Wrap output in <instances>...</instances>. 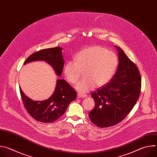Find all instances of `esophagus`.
<instances>
[{
  "mask_svg": "<svg viewBox=\"0 0 157 157\" xmlns=\"http://www.w3.org/2000/svg\"><path fill=\"white\" fill-rule=\"evenodd\" d=\"M78 97L79 98H86L87 96L86 94H81V93H78L77 94Z\"/></svg>",
  "mask_w": 157,
  "mask_h": 157,
  "instance_id": "esophagus-1",
  "label": "esophagus"
}]
</instances>
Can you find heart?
Returning <instances> with one entry per match:
<instances>
[{
    "label": "heart",
    "mask_w": 157,
    "mask_h": 157,
    "mask_svg": "<svg viewBox=\"0 0 157 157\" xmlns=\"http://www.w3.org/2000/svg\"><path fill=\"white\" fill-rule=\"evenodd\" d=\"M75 61L67 62L64 68L66 80L76 83L84 72V78L75 87L79 92L85 93L96 86L102 87L113 78L118 66V58L113 52L100 46H93L79 52Z\"/></svg>",
    "instance_id": "heart-1"
}]
</instances>
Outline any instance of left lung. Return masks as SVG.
<instances>
[{"label": "left lung", "mask_w": 157, "mask_h": 157, "mask_svg": "<svg viewBox=\"0 0 157 157\" xmlns=\"http://www.w3.org/2000/svg\"><path fill=\"white\" fill-rule=\"evenodd\" d=\"M119 65L110 82L93 91L95 107L89 113L91 122L99 127L115 125L121 122L137 102L141 89V78L137 66L121 48Z\"/></svg>", "instance_id": "1"}]
</instances>
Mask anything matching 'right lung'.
<instances>
[{"label":"right lung","instance_id":"obj_1","mask_svg":"<svg viewBox=\"0 0 157 157\" xmlns=\"http://www.w3.org/2000/svg\"><path fill=\"white\" fill-rule=\"evenodd\" d=\"M62 49L55 47L36 52L28 57L24 64L35 61H44L53 67L56 75L60 76L64 64ZM20 92L28 113L36 121L43 123H52L58 120L76 98V91L65 80L61 79L56 81L53 94L45 101H33L24 93L20 87Z\"/></svg>","mask_w":157,"mask_h":157}]
</instances>
